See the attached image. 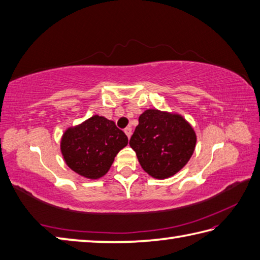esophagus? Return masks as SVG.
<instances>
[{"instance_id":"1","label":"esophagus","mask_w":260,"mask_h":260,"mask_svg":"<svg viewBox=\"0 0 260 260\" xmlns=\"http://www.w3.org/2000/svg\"><path fill=\"white\" fill-rule=\"evenodd\" d=\"M124 132H125V134L127 135V137H128V139H131V136H132V127L131 126L126 127V128L124 129Z\"/></svg>"}]
</instances>
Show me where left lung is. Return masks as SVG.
I'll use <instances>...</instances> for the list:
<instances>
[{"label": "left lung", "mask_w": 260, "mask_h": 260, "mask_svg": "<svg viewBox=\"0 0 260 260\" xmlns=\"http://www.w3.org/2000/svg\"><path fill=\"white\" fill-rule=\"evenodd\" d=\"M143 170L156 179L172 177L189 161L196 133L179 114L147 109L129 140Z\"/></svg>", "instance_id": "obj_1"}]
</instances>
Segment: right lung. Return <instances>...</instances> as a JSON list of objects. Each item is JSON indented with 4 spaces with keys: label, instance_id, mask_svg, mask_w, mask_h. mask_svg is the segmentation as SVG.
Here are the masks:
<instances>
[{
    "label": "right lung",
    "instance_id": "obj_1",
    "mask_svg": "<svg viewBox=\"0 0 260 260\" xmlns=\"http://www.w3.org/2000/svg\"><path fill=\"white\" fill-rule=\"evenodd\" d=\"M127 143V136L113 120L94 115L64 132L60 152L65 164L76 174L99 179L108 172L115 156Z\"/></svg>",
    "mask_w": 260,
    "mask_h": 260
}]
</instances>
